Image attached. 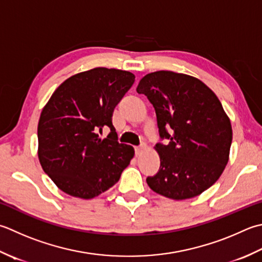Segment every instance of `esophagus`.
Masks as SVG:
<instances>
[{"instance_id":"esophagus-1","label":"esophagus","mask_w":262,"mask_h":262,"mask_svg":"<svg viewBox=\"0 0 262 262\" xmlns=\"http://www.w3.org/2000/svg\"><path fill=\"white\" fill-rule=\"evenodd\" d=\"M143 150H144V147H143V146H138V147H135V155H136V157H140V156L142 155Z\"/></svg>"}]
</instances>
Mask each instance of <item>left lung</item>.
Here are the masks:
<instances>
[{
  "instance_id": "8db88e82",
  "label": "left lung",
  "mask_w": 262,
  "mask_h": 262,
  "mask_svg": "<svg viewBox=\"0 0 262 262\" xmlns=\"http://www.w3.org/2000/svg\"><path fill=\"white\" fill-rule=\"evenodd\" d=\"M136 92L153 105L160 140V168L146 178L156 193L194 198L211 187L228 162L232 126L216 94L194 77L156 71L140 80Z\"/></svg>"
}]
</instances>
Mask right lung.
Segmentation results:
<instances>
[{"label":"right lung","instance_id":"1","mask_svg":"<svg viewBox=\"0 0 262 262\" xmlns=\"http://www.w3.org/2000/svg\"><path fill=\"white\" fill-rule=\"evenodd\" d=\"M135 76L119 69L95 68L63 81L40 114L38 159L61 191L92 199L112 187L134 157L118 142L112 112ZM109 126L104 140L99 132Z\"/></svg>","mask_w":262,"mask_h":262}]
</instances>
